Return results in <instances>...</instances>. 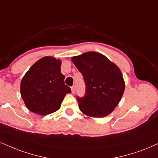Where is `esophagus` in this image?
Listing matches in <instances>:
<instances>
[{"instance_id": "obj_1", "label": "esophagus", "mask_w": 158, "mask_h": 158, "mask_svg": "<svg viewBox=\"0 0 158 158\" xmlns=\"http://www.w3.org/2000/svg\"><path fill=\"white\" fill-rule=\"evenodd\" d=\"M71 90H72V93L75 92V86H74V85L71 86Z\"/></svg>"}]
</instances>
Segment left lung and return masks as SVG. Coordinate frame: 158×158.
I'll use <instances>...</instances> for the list:
<instances>
[{
    "mask_svg": "<svg viewBox=\"0 0 158 158\" xmlns=\"http://www.w3.org/2000/svg\"><path fill=\"white\" fill-rule=\"evenodd\" d=\"M72 61L82 74L85 85L84 96L76 97L80 110L91 117L108 116L117 106L124 91L120 69L97 52L75 56Z\"/></svg>",
    "mask_w": 158,
    "mask_h": 158,
    "instance_id": "left-lung-1",
    "label": "left lung"
}]
</instances>
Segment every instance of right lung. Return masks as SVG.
Listing matches in <instances>:
<instances>
[{
	"label": "right lung",
	"mask_w": 158,
	"mask_h": 158,
	"mask_svg": "<svg viewBox=\"0 0 158 158\" xmlns=\"http://www.w3.org/2000/svg\"><path fill=\"white\" fill-rule=\"evenodd\" d=\"M60 60L44 57L36 61L23 77L20 93L31 111L42 116L58 110L71 89L64 83Z\"/></svg>",
	"instance_id": "add662e5"
}]
</instances>
